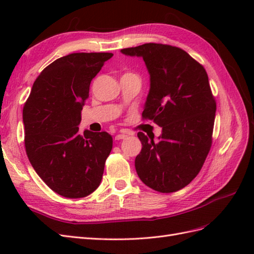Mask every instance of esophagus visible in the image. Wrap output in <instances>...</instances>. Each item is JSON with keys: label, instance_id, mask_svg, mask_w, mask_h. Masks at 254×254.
<instances>
[{"label": "esophagus", "instance_id": "1", "mask_svg": "<svg viewBox=\"0 0 254 254\" xmlns=\"http://www.w3.org/2000/svg\"><path fill=\"white\" fill-rule=\"evenodd\" d=\"M127 135H126V134H117L116 135V139L117 141H119V139H124Z\"/></svg>", "mask_w": 254, "mask_h": 254}]
</instances>
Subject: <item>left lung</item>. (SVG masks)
<instances>
[{
	"label": "left lung",
	"instance_id": "obj_1",
	"mask_svg": "<svg viewBox=\"0 0 254 254\" xmlns=\"http://www.w3.org/2000/svg\"><path fill=\"white\" fill-rule=\"evenodd\" d=\"M121 52L143 58L150 88L142 117L163 128L157 141L137 133L143 147L136 172L153 190L176 192L197 176L212 146L216 101L207 73L185 50L169 45L145 44Z\"/></svg>",
	"mask_w": 254,
	"mask_h": 254
}]
</instances>
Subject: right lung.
<instances>
[{"instance_id":"right-lung-1","label":"right lung","mask_w":254,"mask_h":254,"mask_svg":"<svg viewBox=\"0 0 254 254\" xmlns=\"http://www.w3.org/2000/svg\"><path fill=\"white\" fill-rule=\"evenodd\" d=\"M108 52L71 53L48 65L25 102V147L31 166L52 191L68 198L89 195L99 187L112 149L107 132L79 133L80 111L90 82Z\"/></svg>"}]
</instances>
